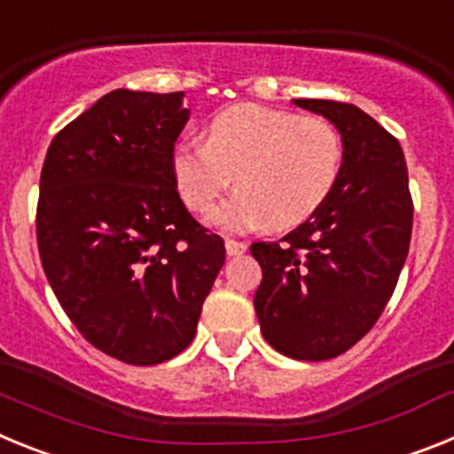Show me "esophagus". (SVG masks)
Segmentation results:
<instances>
[{
  "instance_id": "1",
  "label": "esophagus",
  "mask_w": 454,
  "mask_h": 454,
  "mask_svg": "<svg viewBox=\"0 0 454 454\" xmlns=\"http://www.w3.org/2000/svg\"><path fill=\"white\" fill-rule=\"evenodd\" d=\"M224 250H227V254H230V256H240L243 252L247 250V243H243V240L227 239V240H224Z\"/></svg>"
}]
</instances>
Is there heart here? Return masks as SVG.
<instances>
[{"mask_svg":"<svg viewBox=\"0 0 454 454\" xmlns=\"http://www.w3.org/2000/svg\"><path fill=\"white\" fill-rule=\"evenodd\" d=\"M340 166L343 143L334 124L256 104L218 114L207 140H182L170 156L179 195L192 211L210 208L235 177L239 191L207 215L230 234L266 223L272 230L302 224L327 202Z\"/></svg>","mask_w":454,"mask_h":454,"instance_id":"obj_1","label":"heart"}]
</instances>
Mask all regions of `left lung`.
Wrapping results in <instances>:
<instances>
[{
  "label": "left lung",
  "instance_id": "8db88e82",
  "mask_svg": "<svg viewBox=\"0 0 454 454\" xmlns=\"http://www.w3.org/2000/svg\"><path fill=\"white\" fill-rule=\"evenodd\" d=\"M330 120L343 166L327 202L282 243H252L262 266L254 311L263 339L300 362H325L366 336L398 284L414 207L403 147L362 108L293 99Z\"/></svg>",
  "mask_w": 454,
  "mask_h": 454
}]
</instances>
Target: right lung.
<instances>
[{"label": "right lung", "instance_id": "1", "mask_svg": "<svg viewBox=\"0 0 454 454\" xmlns=\"http://www.w3.org/2000/svg\"><path fill=\"white\" fill-rule=\"evenodd\" d=\"M184 92L118 90L51 140L40 172L38 250L67 318L134 366L177 356L195 336L224 243L184 207L170 156Z\"/></svg>", "mask_w": 454, "mask_h": 454}]
</instances>
